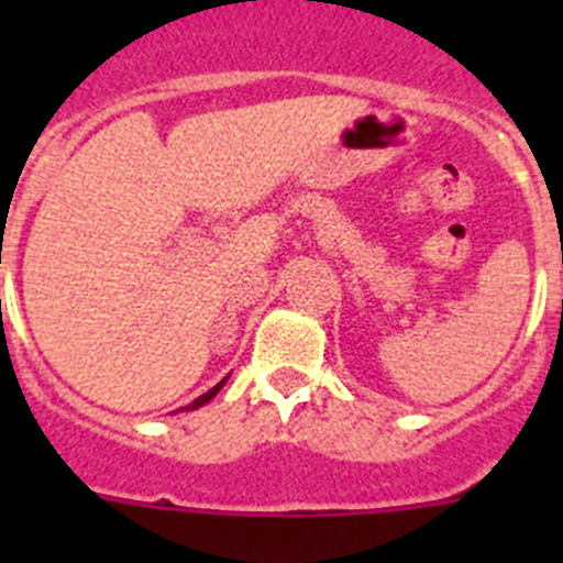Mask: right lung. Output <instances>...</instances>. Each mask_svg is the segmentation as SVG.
<instances>
[{"instance_id":"add662e5","label":"right lung","mask_w":563,"mask_h":563,"mask_svg":"<svg viewBox=\"0 0 563 563\" xmlns=\"http://www.w3.org/2000/svg\"><path fill=\"white\" fill-rule=\"evenodd\" d=\"M225 383H228V377H222V380L217 383V386H213V389H208L206 395H200V397H197V400H194V402H188V406H183L180 411H194V409H200V406H206V402H211L213 397L220 395V389H222V386H225Z\"/></svg>"}]
</instances>
